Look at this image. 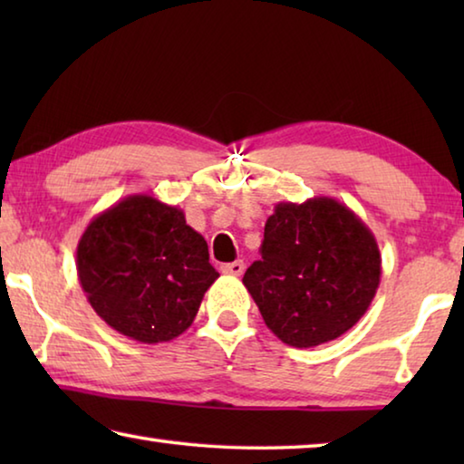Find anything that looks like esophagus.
Masks as SVG:
<instances>
[{"label":"esophagus","mask_w":464,"mask_h":464,"mask_svg":"<svg viewBox=\"0 0 464 464\" xmlns=\"http://www.w3.org/2000/svg\"><path fill=\"white\" fill-rule=\"evenodd\" d=\"M221 270H223V274H231V276H241L243 270H246V264H243L241 260H235L229 264H223Z\"/></svg>","instance_id":"obj_1"}]
</instances>
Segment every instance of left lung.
<instances>
[{
    "label": "left lung",
    "instance_id": "8db88e82",
    "mask_svg": "<svg viewBox=\"0 0 464 464\" xmlns=\"http://www.w3.org/2000/svg\"><path fill=\"white\" fill-rule=\"evenodd\" d=\"M260 254L243 285L270 332L295 348L327 343L354 327L381 282L372 231L329 196L278 202Z\"/></svg>",
    "mask_w": 464,
    "mask_h": 464
}]
</instances>
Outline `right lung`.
<instances>
[{
    "mask_svg": "<svg viewBox=\"0 0 464 464\" xmlns=\"http://www.w3.org/2000/svg\"><path fill=\"white\" fill-rule=\"evenodd\" d=\"M75 262L92 309L140 343L184 334L218 278L184 210L149 194L127 196L93 217Z\"/></svg>",
    "mask_w": 464,
    "mask_h": 464,
    "instance_id": "obj_1",
    "label": "right lung"
}]
</instances>
